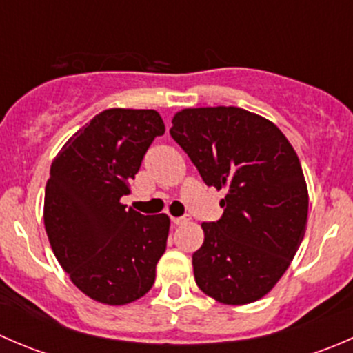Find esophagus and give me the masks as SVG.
I'll use <instances>...</instances> for the list:
<instances>
[{
	"instance_id": "34e87169",
	"label": "esophagus",
	"mask_w": 353,
	"mask_h": 353,
	"mask_svg": "<svg viewBox=\"0 0 353 353\" xmlns=\"http://www.w3.org/2000/svg\"><path fill=\"white\" fill-rule=\"evenodd\" d=\"M190 222V216H172V223H176V225H184V223Z\"/></svg>"
}]
</instances>
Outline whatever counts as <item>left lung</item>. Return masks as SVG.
<instances>
[{
  "mask_svg": "<svg viewBox=\"0 0 353 353\" xmlns=\"http://www.w3.org/2000/svg\"><path fill=\"white\" fill-rule=\"evenodd\" d=\"M170 137L208 186L225 191L222 216L201 223L196 285L220 304L259 301L287 272L305 234L307 184L294 147L272 121L232 105L179 110Z\"/></svg>",
  "mask_w": 353,
  "mask_h": 353,
  "instance_id": "obj_1",
  "label": "left lung"
}]
</instances>
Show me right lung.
<instances>
[{
	"label": "right lung",
	"instance_id": "right-lung-1",
	"mask_svg": "<svg viewBox=\"0 0 353 353\" xmlns=\"http://www.w3.org/2000/svg\"><path fill=\"white\" fill-rule=\"evenodd\" d=\"M163 133L154 109H105L52 160L44 196L49 243L74 287L101 304H130L155 282L169 216L126 210L121 196Z\"/></svg>",
	"mask_w": 353,
	"mask_h": 353
}]
</instances>
